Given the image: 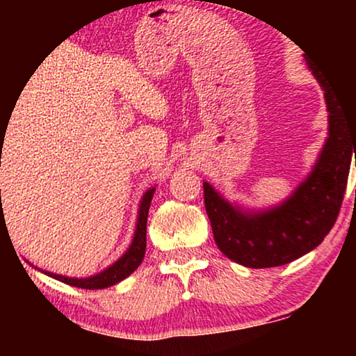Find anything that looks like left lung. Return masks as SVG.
Instances as JSON below:
<instances>
[{"mask_svg": "<svg viewBox=\"0 0 356 356\" xmlns=\"http://www.w3.org/2000/svg\"><path fill=\"white\" fill-rule=\"evenodd\" d=\"M306 65L325 92L328 137L305 181L281 204L259 211L229 202L204 181L216 244L246 268L283 266L321 244L340 212L353 154L356 159V105L346 107L332 81Z\"/></svg>", "mask_w": 356, "mask_h": 356, "instance_id": "left-lung-1", "label": "left lung"}]
</instances>
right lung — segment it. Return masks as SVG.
<instances>
[{
  "instance_id": "add662e5",
  "label": "right lung",
  "mask_w": 356,
  "mask_h": 356,
  "mask_svg": "<svg viewBox=\"0 0 356 356\" xmlns=\"http://www.w3.org/2000/svg\"><path fill=\"white\" fill-rule=\"evenodd\" d=\"M155 187L145 191V194L142 195L140 204H138V216L136 222V231H134V238L130 246L127 248V251L122 254L113 264H110L108 268H105L104 271L97 273V275L88 276V277H70L63 275H56V273L50 271H40L44 273L47 276L55 277V280L61 281V283H67L70 286H76V288H85V289H104L108 286H113L120 283L122 280L129 277L136 269L140 266L142 259L145 256V246H147V216H149V207L152 202Z\"/></svg>"
}]
</instances>
